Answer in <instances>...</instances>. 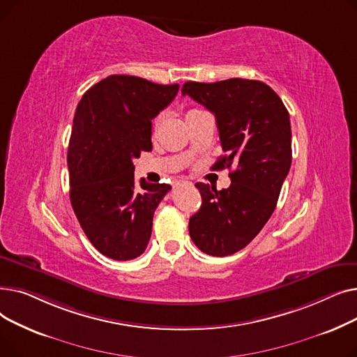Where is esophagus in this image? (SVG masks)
Instances as JSON below:
<instances>
[{
  "label": "esophagus",
  "instance_id": "esophagus-1",
  "mask_svg": "<svg viewBox=\"0 0 357 357\" xmlns=\"http://www.w3.org/2000/svg\"><path fill=\"white\" fill-rule=\"evenodd\" d=\"M183 183H188V182H183ZM190 183H191V182H190Z\"/></svg>",
  "mask_w": 357,
  "mask_h": 357
}]
</instances>
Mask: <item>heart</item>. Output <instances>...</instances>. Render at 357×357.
I'll return each mask as SVG.
<instances>
[{
  "label": "heart",
  "instance_id": "b5f03b06",
  "mask_svg": "<svg viewBox=\"0 0 357 357\" xmlns=\"http://www.w3.org/2000/svg\"><path fill=\"white\" fill-rule=\"evenodd\" d=\"M195 111V109H194ZM191 112V111H190ZM160 120H162V116H158L155 120H153V130H156L158 127H159V124H160Z\"/></svg>",
  "mask_w": 357,
  "mask_h": 357
}]
</instances>
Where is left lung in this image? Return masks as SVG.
Returning a JSON list of instances; mask_svg holds the SVG:
<instances>
[{"instance_id":"1","label":"left lung","mask_w":357,"mask_h":357,"mask_svg":"<svg viewBox=\"0 0 357 357\" xmlns=\"http://www.w3.org/2000/svg\"><path fill=\"white\" fill-rule=\"evenodd\" d=\"M182 93L215 116L226 155L213 169L237 165L227 190L195 183L202 204L190 218V236L201 252L229 256L249 245L276 207L292 160L289 112L269 85L255 79L190 81Z\"/></svg>"}]
</instances>
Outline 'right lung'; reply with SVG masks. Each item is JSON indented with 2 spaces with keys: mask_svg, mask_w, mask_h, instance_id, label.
Wrapping results in <instances>:
<instances>
[{
  "mask_svg": "<svg viewBox=\"0 0 357 357\" xmlns=\"http://www.w3.org/2000/svg\"><path fill=\"white\" fill-rule=\"evenodd\" d=\"M178 89V84L111 75L91 86L75 111L70 204L92 246L109 259L131 260L146 250L155 210L171 190L136 181L133 159L152 150V120Z\"/></svg>",
  "mask_w": 357,
  "mask_h": 357,
  "instance_id": "add662e5",
  "label": "right lung"
}]
</instances>
